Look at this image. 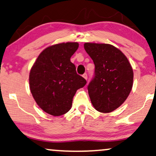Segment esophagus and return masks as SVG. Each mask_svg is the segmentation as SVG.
I'll use <instances>...</instances> for the list:
<instances>
[{
    "label": "esophagus",
    "instance_id": "obj_1",
    "mask_svg": "<svg viewBox=\"0 0 156 156\" xmlns=\"http://www.w3.org/2000/svg\"><path fill=\"white\" fill-rule=\"evenodd\" d=\"M83 78H85V79L87 80V78H88V76H87V74H86V73H84L83 75Z\"/></svg>",
    "mask_w": 156,
    "mask_h": 156
}]
</instances>
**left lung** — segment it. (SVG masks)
<instances>
[{
  "label": "left lung",
  "instance_id": "obj_1",
  "mask_svg": "<svg viewBox=\"0 0 156 156\" xmlns=\"http://www.w3.org/2000/svg\"><path fill=\"white\" fill-rule=\"evenodd\" d=\"M84 49L95 65L94 78L87 87L90 101L97 111L109 113L129 96L133 68L125 55L113 45L87 42Z\"/></svg>",
  "mask_w": 156,
  "mask_h": 156
}]
</instances>
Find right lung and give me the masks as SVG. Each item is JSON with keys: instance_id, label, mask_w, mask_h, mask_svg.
<instances>
[{"instance_id": "right-lung-1", "label": "right lung", "mask_w": 156, "mask_h": 156, "mask_svg": "<svg viewBox=\"0 0 156 156\" xmlns=\"http://www.w3.org/2000/svg\"><path fill=\"white\" fill-rule=\"evenodd\" d=\"M78 45V42H67L47 47L31 69V94L39 107L52 116L62 115L71 109L77 90L86 84L70 62Z\"/></svg>"}]
</instances>
